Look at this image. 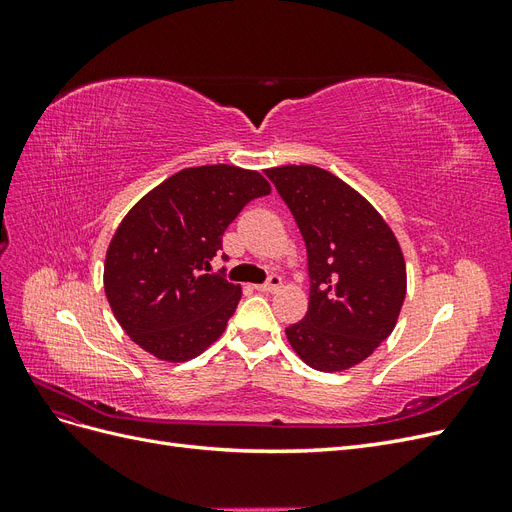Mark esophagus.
I'll use <instances>...</instances> for the list:
<instances>
[{
    "instance_id": "1",
    "label": "esophagus",
    "mask_w": 512,
    "mask_h": 512,
    "mask_svg": "<svg viewBox=\"0 0 512 512\" xmlns=\"http://www.w3.org/2000/svg\"><path fill=\"white\" fill-rule=\"evenodd\" d=\"M282 286H284L282 277L280 275H271L265 284H258L256 290H260V292H275V290H280Z\"/></svg>"
}]
</instances>
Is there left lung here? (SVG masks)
<instances>
[{"label":"left lung","instance_id":"left-lung-1","mask_svg":"<svg viewBox=\"0 0 512 512\" xmlns=\"http://www.w3.org/2000/svg\"><path fill=\"white\" fill-rule=\"evenodd\" d=\"M294 215L305 247L309 305L286 337L303 363L344 371L395 329L406 299V260L391 226L346 181L314 164L265 170Z\"/></svg>","mask_w":512,"mask_h":512}]
</instances>
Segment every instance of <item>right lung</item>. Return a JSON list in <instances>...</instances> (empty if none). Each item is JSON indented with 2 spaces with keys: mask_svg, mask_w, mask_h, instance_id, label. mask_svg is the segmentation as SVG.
<instances>
[{
  "mask_svg": "<svg viewBox=\"0 0 512 512\" xmlns=\"http://www.w3.org/2000/svg\"><path fill=\"white\" fill-rule=\"evenodd\" d=\"M267 194L258 170L209 164L179 170L128 211L106 250L104 292L134 344L183 363L220 339L241 286L207 271L228 224Z\"/></svg>",
  "mask_w": 512,
  "mask_h": 512,
  "instance_id": "add662e5",
  "label": "right lung"
}]
</instances>
